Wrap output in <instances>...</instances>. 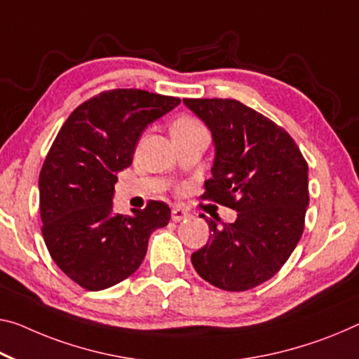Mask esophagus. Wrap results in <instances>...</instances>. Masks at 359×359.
I'll use <instances>...</instances> for the list:
<instances>
[{"label":"esophagus","instance_id":"esophagus-1","mask_svg":"<svg viewBox=\"0 0 359 359\" xmlns=\"http://www.w3.org/2000/svg\"><path fill=\"white\" fill-rule=\"evenodd\" d=\"M186 217H187V212L184 210V208H181V207H173V210H172V219H173L175 223L181 222V219L186 218Z\"/></svg>","mask_w":359,"mask_h":359}]
</instances>
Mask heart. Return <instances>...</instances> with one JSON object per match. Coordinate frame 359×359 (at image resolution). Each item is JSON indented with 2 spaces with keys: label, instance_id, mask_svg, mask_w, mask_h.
<instances>
[{
  "label": "heart",
  "instance_id": "obj_1",
  "mask_svg": "<svg viewBox=\"0 0 359 359\" xmlns=\"http://www.w3.org/2000/svg\"><path fill=\"white\" fill-rule=\"evenodd\" d=\"M197 128H203L197 118L189 117V115H184V117H180L176 122L173 123V130L172 131H186V130H197Z\"/></svg>",
  "mask_w": 359,
  "mask_h": 359
}]
</instances>
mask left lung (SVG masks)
Listing matches in <instances>:
<instances>
[{"label": "left lung", "mask_w": 359, "mask_h": 359, "mask_svg": "<svg viewBox=\"0 0 359 359\" xmlns=\"http://www.w3.org/2000/svg\"><path fill=\"white\" fill-rule=\"evenodd\" d=\"M183 102L210 128L212 178L202 198L237 212L234 223L207 219L212 234L191 255L207 283L223 290L257 287L284 266L305 228L308 163L283 126L236 99Z\"/></svg>", "instance_id": "left-lung-1"}]
</instances>
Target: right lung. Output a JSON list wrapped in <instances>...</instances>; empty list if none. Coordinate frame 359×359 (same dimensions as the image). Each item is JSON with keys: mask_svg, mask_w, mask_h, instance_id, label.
Instances as JSON below:
<instances>
[{"mask_svg": "<svg viewBox=\"0 0 359 359\" xmlns=\"http://www.w3.org/2000/svg\"><path fill=\"white\" fill-rule=\"evenodd\" d=\"M180 97L115 88L86 99L65 120L40 172L41 233L60 271L86 290L122 283L141 266L170 207L149 201L131 217L112 212L117 173L133 162L149 123Z\"/></svg>", "mask_w": 359, "mask_h": 359, "instance_id": "1", "label": "right lung"}]
</instances>
